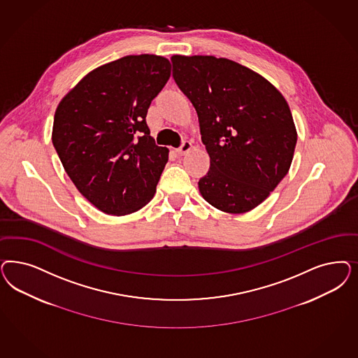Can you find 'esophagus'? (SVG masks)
<instances>
[{
    "mask_svg": "<svg viewBox=\"0 0 358 358\" xmlns=\"http://www.w3.org/2000/svg\"><path fill=\"white\" fill-rule=\"evenodd\" d=\"M191 149H192V143H191L189 141H185V142L182 143V146H180L179 149H176V152H178L179 155H185V154H187Z\"/></svg>",
    "mask_w": 358,
    "mask_h": 358,
    "instance_id": "1",
    "label": "esophagus"
}]
</instances>
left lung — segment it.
I'll use <instances>...</instances> for the list:
<instances>
[{"mask_svg": "<svg viewBox=\"0 0 358 358\" xmlns=\"http://www.w3.org/2000/svg\"><path fill=\"white\" fill-rule=\"evenodd\" d=\"M173 76L196 109L210 167L201 196L227 213L258 207L289 173L298 133L283 94L240 63L173 55Z\"/></svg>", "mask_w": 358, "mask_h": 358, "instance_id": "obj_1", "label": "left lung"}]
</instances>
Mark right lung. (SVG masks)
<instances>
[{
	"mask_svg": "<svg viewBox=\"0 0 358 358\" xmlns=\"http://www.w3.org/2000/svg\"><path fill=\"white\" fill-rule=\"evenodd\" d=\"M159 55H127L87 73L59 103L52 143L83 196L106 215L125 216L157 192L169 149L146 124L151 100L170 79Z\"/></svg>",
	"mask_w": 358,
	"mask_h": 358,
	"instance_id": "right-lung-1",
	"label": "right lung"
}]
</instances>
